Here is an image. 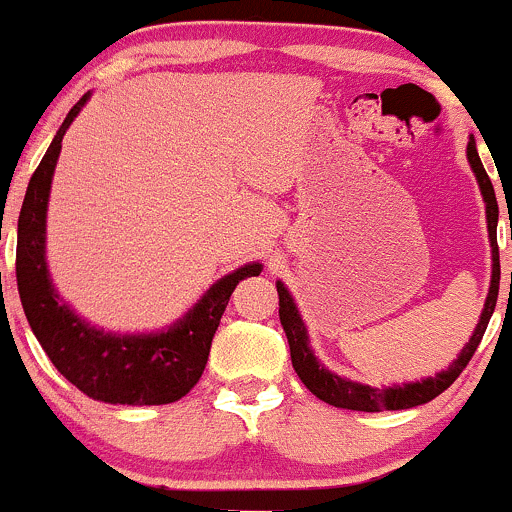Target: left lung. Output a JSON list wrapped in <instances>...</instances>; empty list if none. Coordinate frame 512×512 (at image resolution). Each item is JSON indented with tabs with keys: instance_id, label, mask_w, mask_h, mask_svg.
<instances>
[{
	"instance_id": "left-lung-1",
	"label": "left lung",
	"mask_w": 512,
	"mask_h": 512,
	"mask_svg": "<svg viewBox=\"0 0 512 512\" xmlns=\"http://www.w3.org/2000/svg\"><path fill=\"white\" fill-rule=\"evenodd\" d=\"M467 161H469V166H472L474 175H477L481 197H484V202H486V223H489L491 260H493L489 296H486L484 310H481L477 330H474L472 337H469V342L462 346L460 356L450 363V368L440 370V373H436V378L416 380V383H407V385H392V387H383V390H380V387H370V385L354 383V380H346V378H342V375L327 370L320 361H317L313 349H310L308 330H305L301 313H298L291 293L286 291V286L281 284V281H276V293H279V320H281V327H284L286 339H289V346H291V363H293V368H296L298 378L303 380V385L308 387V390L313 392L317 399L332 404V407L354 409V411L411 409V407H419V404H426V402H431V399H436L440 392L448 390V387L457 380V375L467 368L469 358L474 356L481 337H484L486 327H489L493 308H496V301H498V284H501V260H498V243H496L498 202H496V192H493L489 175H486L484 166H481L477 142H474L472 134H469V144H467Z\"/></svg>"
}]
</instances>
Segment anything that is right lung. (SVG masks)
I'll return each instance as SVG.
<instances>
[{
  "mask_svg": "<svg viewBox=\"0 0 512 512\" xmlns=\"http://www.w3.org/2000/svg\"><path fill=\"white\" fill-rule=\"evenodd\" d=\"M91 93L69 110L50 149L28 182L16 240V284L23 313L55 368L84 395L108 404H170L185 397L207 366L228 298L243 279L262 272L260 262L226 274L168 330L115 334L93 327L62 301L45 260V219L62 137Z\"/></svg>",
  "mask_w": 512,
  "mask_h": 512,
  "instance_id": "1",
  "label": "right lung"
}]
</instances>
